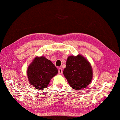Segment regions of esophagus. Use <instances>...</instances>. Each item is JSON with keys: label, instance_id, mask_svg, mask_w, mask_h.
I'll use <instances>...</instances> for the list:
<instances>
[{"label": "esophagus", "instance_id": "34e87169", "mask_svg": "<svg viewBox=\"0 0 120 120\" xmlns=\"http://www.w3.org/2000/svg\"><path fill=\"white\" fill-rule=\"evenodd\" d=\"M58 73L59 74H62V69L61 68H59L58 69Z\"/></svg>", "mask_w": 120, "mask_h": 120}]
</instances>
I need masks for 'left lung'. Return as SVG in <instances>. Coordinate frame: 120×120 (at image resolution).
Returning <instances> with one entry per match:
<instances>
[{
  "label": "left lung",
  "mask_w": 120,
  "mask_h": 120,
  "mask_svg": "<svg viewBox=\"0 0 120 120\" xmlns=\"http://www.w3.org/2000/svg\"><path fill=\"white\" fill-rule=\"evenodd\" d=\"M63 75L71 87L75 90H82L91 83L93 68L90 62L82 55L70 56L67 59Z\"/></svg>",
  "instance_id": "obj_1"
}]
</instances>
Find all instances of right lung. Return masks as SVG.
I'll list each match as a JSON object with an SVG mask.
<instances>
[{
    "label": "right lung",
    "mask_w": 120,
    "mask_h": 120,
    "mask_svg": "<svg viewBox=\"0 0 120 120\" xmlns=\"http://www.w3.org/2000/svg\"><path fill=\"white\" fill-rule=\"evenodd\" d=\"M58 73L57 68L52 61L44 56L36 57L26 71L30 84L39 90L46 88L52 78Z\"/></svg>",
    "instance_id": "1"
}]
</instances>
